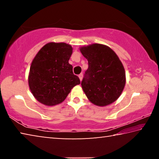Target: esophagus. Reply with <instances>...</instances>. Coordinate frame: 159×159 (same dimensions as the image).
Masks as SVG:
<instances>
[{
	"label": "esophagus",
	"mask_w": 159,
	"mask_h": 159,
	"mask_svg": "<svg viewBox=\"0 0 159 159\" xmlns=\"http://www.w3.org/2000/svg\"><path fill=\"white\" fill-rule=\"evenodd\" d=\"M83 74H79V79H80V81H81L82 79H83Z\"/></svg>",
	"instance_id": "1"
}]
</instances>
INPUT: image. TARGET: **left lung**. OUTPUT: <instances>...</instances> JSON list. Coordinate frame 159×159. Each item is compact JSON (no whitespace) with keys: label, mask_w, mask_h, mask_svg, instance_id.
Masks as SVG:
<instances>
[{"label":"left lung","mask_w":159,"mask_h":159,"mask_svg":"<svg viewBox=\"0 0 159 159\" xmlns=\"http://www.w3.org/2000/svg\"><path fill=\"white\" fill-rule=\"evenodd\" d=\"M80 50L88 61L81 82L88 99L99 107L113 103L121 95L125 84L121 61L114 50L104 45L94 43Z\"/></svg>","instance_id":"8db88e82"}]
</instances>
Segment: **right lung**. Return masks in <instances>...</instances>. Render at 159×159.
<instances>
[{"label": "right lung", "instance_id": "obj_1", "mask_svg": "<svg viewBox=\"0 0 159 159\" xmlns=\"http://www.w3.org/2000/svg\"><path fill=\"white\" fill-rule=\"evenodd\" d=\"M73 48L65 43L45 45L32 61L29 85L34 98L47 106L62 102L75 85L80 83L69 63Z\"/></svg>", "mask_w": 159, "mask_h": 159}]
</instances>
